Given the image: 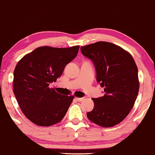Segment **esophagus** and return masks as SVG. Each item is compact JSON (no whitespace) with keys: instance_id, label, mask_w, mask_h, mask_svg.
<instances>
[{"instance_id":"esophagus-1","label":"esophagus","mask_w":155,"mask_h":155,"mask_svg":"<svg viewBox=\"0 0 155 155\" xmlns=\"http://www.w3.org/2000/svg\"><path fill=\"white\" fill-rule=\"evenodd\" d=\"M75 99H76V100L78 101H82L84 99V97H82V98H78V97H76Z\"/></svg>"}]
</instances>
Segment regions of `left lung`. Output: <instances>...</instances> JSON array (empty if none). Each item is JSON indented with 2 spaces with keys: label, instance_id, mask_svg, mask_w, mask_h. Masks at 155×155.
I'll list each match as a JSON object with an SVG mask.
<instances>
[{
  "label": "left lung",
  "instance_id": "left-lung-1",
  "mask_svg": "<svg viewBox=\"0 0 155 155\" xmlns=\"http://www.w3.org/2000/svg\"><path fill=\"white\" fill-rule=\"evenodd\" d=\"M80 49L94 63L97 81L105 92L103 97L92 99L94 109L87 116L98 126H116L128 115L138 94V71L134 59L110 42L98 41Z\"/></svg>",
  "mask_w": 155,
  "mask_h": 155
}]
</instances>
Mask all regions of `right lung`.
I'll return each instance as SVG.
<instances>
[{
	"label": "right lung",
	"instance_id": "right-lung-1",
	"mask_svg": "<svg viewBox=\"0 0 155 155\" xmlns=\"http://www.w3.org/2000/svg\"><path fill=\"white\" fill-rule=\"evenodd\" d=\"M80 46H41L25 55L14 71L13 92L22 113L39 126L60 122L74 96H63L49 84L62 75L68 63L77 56Z\"/></svg>",
	"mask_w": 155,
	"mask_h": 155
}]
</instances>
